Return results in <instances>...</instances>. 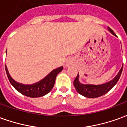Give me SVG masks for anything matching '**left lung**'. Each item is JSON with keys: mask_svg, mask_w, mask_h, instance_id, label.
Segmentation results:
<instances>
[{"mask_svg": "<svg viewBox=\"0 0 127 127\" xmlns=\"http://www.w3.org/2000/svg\"><path fill=\"white\" fill-rule=\"evenodd\" d=\"M108 31H109L114 35H116V34L114 32L112 29L109 27H107ZM123 66L118 72V75L116 77L111 80L110 82L101 85H91V84H82L79 82L78 78H79V75L77 74V77L73 81V85L76 91L79 94L82 95L88 98H96L98 96L103 95L107 93H108L114 86L116 83L118 82V80L120 79V75L123 71Z\"/></svg>", "mask_w": 127, "mask_h": 127, "instance_id": "8db88e82", "label": "left lung"}]
</instances>
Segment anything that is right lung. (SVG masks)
I'll return each instance as SVG.
<instances>
[{
	"instance_id": "right-lung-1",
	"label": "right lung",
	"mask_w": 127,
	"mask_h": 127,
	"mask_svg": "<svg viewBox=\"0 0 127 127\" xmlns=\"http://www.w3.org/2000/svg\"><path fill=\"white\" fill-rule=\"evenodd\" d=\"M63 67L61 66L59 68L53 70L50 74L47 75L46 77L41 81H39V82L35 83L31 85H24L16 82L15 80H13L12 77L10 76L7 66L5 65V70L8 79L13 86L15 88V90H17L19 93H20L24 95L32 98L43 96L46 94L49 93L54 86L56 77L57 75L63 70Z\"/></svg>"
}]
</instances>
